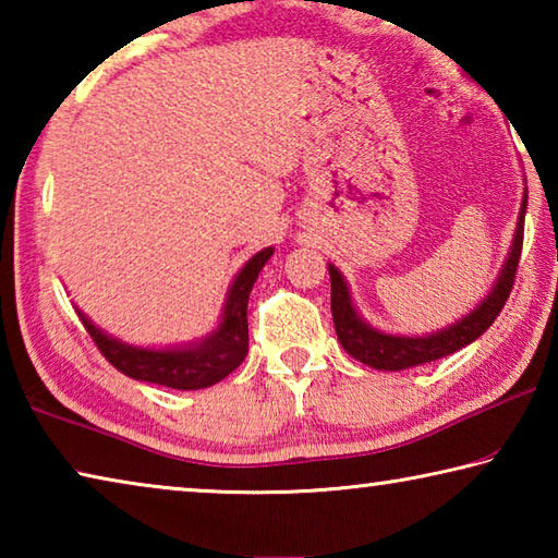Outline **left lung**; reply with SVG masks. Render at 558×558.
Masks as SVG:
<instances>
[{"instance_id":"obj_1","label":"left lung","mask_w":558,"mask_h":558,"mask_svg":"<svg viewBox=\"0 0 558 558\" xmlns=\"http://www.w3.org/2000/svg\"><path fill=\"white\" fill-rule=\"evenodd\" d=\"M524 214L526 194L522 202V211H519L512 253H509L502 276L497 278L493 292H489L468 317H462L456 325H450L448 329H440V332L428 337H396L376 332L374 327L366 325L364 319L356 315L342 272L335 266H329V280H332V319L339 342H342L347 352L359 359L362 364L386 372H401L409 369V366L436 362V359L448 356L465 344L475 342L480 335L487 332V327L495 323L497 315L502 313L509 292L514 288L517 266L519 258H522L524 243Z\"/></svg>"}]
</instances>
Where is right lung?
<instances>
[{"mask_svg": "<svg viewBox=\"0 0 558 558\" xmlns=\"http://www.w3.org/2000/svg\"><path fill=\"white\" fill-rule=\"evenodd\" d=\"M270 256L272 248H266L245 263L229 290V300H226L219 329L194 347L162 349V352H157V349L122 344L93 325L81 310L78 317L83 319V327L88 329L93 342L100 349V354L118 372L130 376V379L169 386V389L179 391L206 389V386H214L216 381L226 379L235 366H241L245 354H248V317H245V310H248L253 282H256L260 268L266 266Z\"/></svg>", "mask_w": 558, "mask_h": 558, "instance_id": "add662e5", "label": "right lung"}]
</instances>
